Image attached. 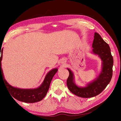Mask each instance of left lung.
<instances>
[{
  "instance_id": "obj_1",
  "label": "left lung",
  "mask_w": 121,
  "mask_h": 121,
  "mask_svg": "<svg viewBox=\"0 0 121 121\" xmlns=\"http://www.w3.org/2000/svg\"><path fill=\"white\" fill-rule=\"evenodd\" d=\"M92 47V53L98 55L102 61L101 73L93 81L85 87L77 86L74 82V74L67 68L69 72L67 81L68 88L72 93L81 97L90 98L97 95L105 88L112 78L113 60L110 47L96 32L94 33Z\"/></svg>"
}]
</instances>
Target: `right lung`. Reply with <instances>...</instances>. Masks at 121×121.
<instances>
[{
  "mask_svg": "<svg viewBox=\"0 0 121 121\" xmlns=\"http://www.w3.org/2000/svg\"><path fill=\"white\" fill-rule=\"evenodd\" d=\"M0 53V80L1 78L4 81L6 86L9 89L10 94L17 100L26 103H34L42 100L45 96L48 91L51 81L54 75L57 72L56 68L50 71L46 75L44 80L37 88L35 89H20L11 86L5 80L1 68V60L2 58L3 48Z\"/></svg>",
  "mask_w": 121,
  "mask_h": 121,
  "instance_id": "add662e5",
  "label": "right lung"
}]
</instances>
